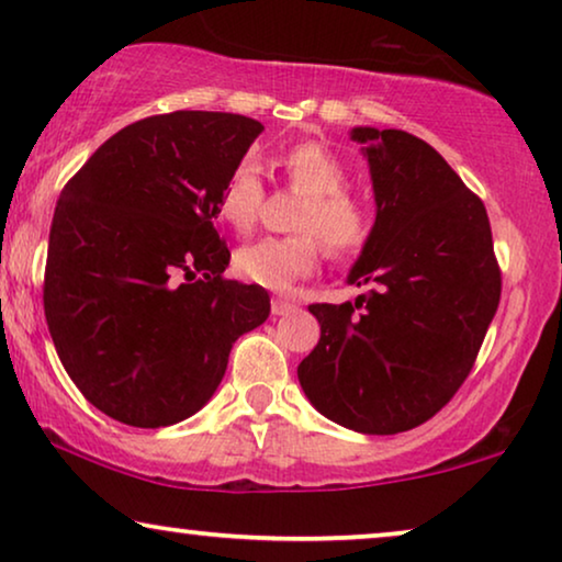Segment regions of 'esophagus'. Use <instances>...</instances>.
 <instances>
[{"label": "esophagus", "mask_w": 562, "mask_h": 562, "mask_svg": "<svg viewBox=\"0 0 562 562\" xmlns=\"http://www.w3.org/2000/svg\"><path fill=\"white\" fill-rule=\"evenodd\" d=\"M294 310H296V304H294V302H289V299L276 296L273 302H271V312H273V317H283V314H289V312H294Z\"/></svg>", "instance_id": "obj_1"}]
</instances>
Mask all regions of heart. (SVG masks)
I'll return each mask as SVG.
<instances>
[{
  "label": "heart",
  "mask_w": 562,
  "mask_h": 562,
  "mask_svg": "<svg viewBox=\"0 0 562 562\" xmlns=\"http://www.w3.org/2000/svg\"><path fill=\"white\" fill-rule=\"evenodd\" d=\"M281 166L291 187L306 194L296 217V229L304 233L258 237L235 252L237 273L271 291H286L317 268L321 236L333 252H352L371 233L368 206L345 191L348 168L333 150L322 143H299L281 158ZM260 204H263V181L258 166L252 160H240L220 189V217L245 233L256 225Z\"/></svg>",
  "instance_id": "heart-1"
}]
</instances>
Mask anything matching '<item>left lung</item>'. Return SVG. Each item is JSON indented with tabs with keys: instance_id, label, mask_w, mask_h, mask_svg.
<instances>
[{
	"instance_id": "left-lung-1",
	"label": "left lung",
	"mask_w": 562,
	"mask_h": 562,
	"mask_svg": "<svg viewBox=\"0 0 562 562\" xmlns=\"http://www.w3.org/2000/svg\"><path fill=\"white\" fill-rule=\"evenodd\" d=\"M375 222L348 283L356 304H312L319 342L299 383L314 409L363 435L435 417L479 356L502 296L486 206L440 153L404 130L352 127Z\"/></svg>"
}]
</instances>
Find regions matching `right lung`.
Listing matches in <instances>:
<instances>
[{"instance_id":"add662e5","label":"right lung","mask_w":562,"mask_h":562,"mask_svg":"<svg viewBox=\"0 0 562 562\" xmlns=\"http://www.w3.org/2000/svg\"><path fill=\"white\" fill-rule=\"evenodd\" d=\"M263 133L229 112H171L112 135L60 191L45 319L66 373L106 417L168 427L210 402L271 299L227 281L214 229L229 171Z\"/></svg>"}]
</instances>
